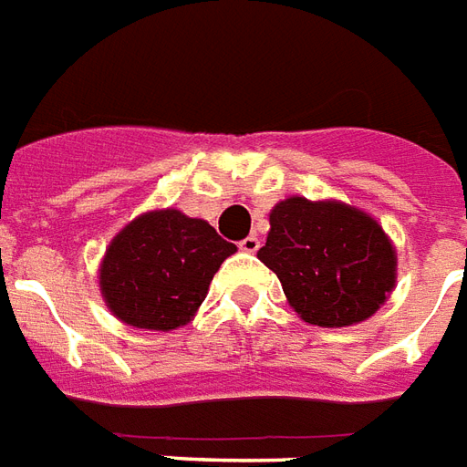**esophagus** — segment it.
Returning a JSON list of instances; mask_svg holds the SVG:
<instances>
[{
  "mask_svg": "<svg viewBox=\"0 0 467 467\" xmlns=\"http://www.w3.org/2000/svg\"><path fill=\"white\" fill-rule=\"evenodd\" d=\"M259 244H262V242H259L257 234H249V237H244V240L240 242V249L242 252H249V254H252V252H257Z\"/></svg>",
  "mask_w": 467,
  "mask_h": 467,
  "instance_id": "34e87169",
  "label": "esophagus"
}]
</instances>
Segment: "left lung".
<instances>
[{"label": "left lung", "mask_w": 467, "mask_h": 467, "mask_svg": "<svg viewBox=\"0 0 467 467\" xmlns=\"http://www.w3.org/2000/svg\"><path fill=\"white\" fill-rule=\"evenodd\" d=\"M257 257L279 276L298 318L320 328L368 320L397 286L389 234L369 213L333 198L276 202Z\"/></svg>", "instance_id": "8db88e82"}]
</instances>
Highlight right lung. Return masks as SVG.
<instances>
[{
  "mask_svg": "<svg viewBox=\"0 0 467 467\" xmlns=\"http://www.w3.org/2000/svg\"><path fill=\"white\" fill-rule=\"evenodd\" d=\"M234 252L208 220L176 208L147 210L107 244L99 294L117 320L169 333L193 320L210 281Z\"/></svg>",
  "mask_w": 467,
  "mask_h": 467,
  "instance_id": "1",
  "label": "right lung"
}]
</instances>
